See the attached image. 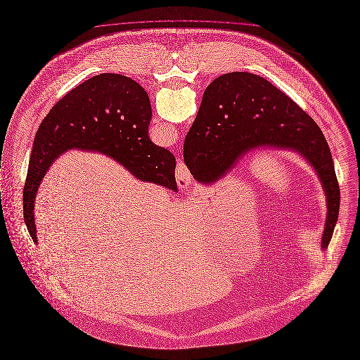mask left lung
Listing matches in <instances>:
<instances>
[{
  "label": "left lung",
  "instance_id": "1",
  "mask_svg": "<svg viewBox=\"0 0 360 360\" xmlns=\"http://www.w3.org/2000/svg\"><path fill=\"white\" fill-rule=\"evenodd\" d=\"M260 149L297 153L314 169L326 196L322 249L339 218L340 188L317 123L269 81L248 72L215 78L203 94L184 141V162L200 186H214L241 158Z\"/></svg>",
  "mask_w": 360,
  "mask_h": 360
}]
</instances>
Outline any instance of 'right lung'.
I'll list each match as a JSON object with an SVG mask.
<instances>
[{
  "label": "right lung",
  "mask_w": 360,
  "mask_h": 360,
  "mask_svg": "<svg viewBox=\"0 0 360 360\" xmlns=\"http://www.w3.org/2000/svg\"><path fill=\"white\" fill-rule=\"evenodd\" d=\"M152 105L130 77L103 73L63 96L43 119L34 141L22 191L24 221L35 244V199L46 172L72 149L111 157L135 179L177 191L176 158L154 145L148 129Z\"/></svg>",
  "instance_id": "obj_1"
}]
</instances>
